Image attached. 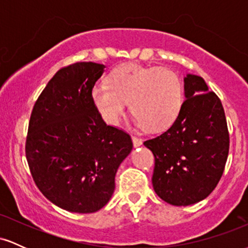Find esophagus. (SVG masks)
<instances>
[{
  "label": "esophagus",
  "mask_w": 248,
  "mask_h": 248,
  "mask_svg": "<svg viewBox=\"0 0 248 248\" xmlns=\"http://www.w3.org/2000/svg\"><path fill=\"white\" fill-rule=\"evenodd\" d=\"M132 140H133L134 147H140L141 144H142V140H141V139L136 138V136H132Z\"/></svg>",
  "instance_id": "34e87169"
}]
</instances>
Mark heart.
Wrapping results in <instances>:
<instances>
[{"instance_id":"obj_1","label":"heart","mask_w":248,"mask_h":248,"mask_svg":"<svg viewBox=\"0 0 248 248\" xmlns=\"http://www.w3.org/2000/svg\"><path fill=\"white\" fill-rule=\"evenodd\" d=\"M91 95L101 118L110 126L119 124L129 102L136 124L149 132H160L179 114L183 85L170 69L124 64L110 72L108 84H95Z\"/></svg>"}]
</instances>
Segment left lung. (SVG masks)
<instances>
[{
    "label": "left lung",
    "instance_id": "1",
    "mask_svg": "<svg viewBox=\"0 0 248 248\" xmlns=\"http://www.w3.org/2000/svg\"><path fill=\"white\" fill-rule=\"evenodd\" d=\"M186 100L164 133L144 141L155 157L153 186L161 199L176 206L203 201L217 186L230 148L220 99L202 77L184 78Z\"/></svg>",
    "mask_w": 248,
    "mask_h": 248
}]
</instances>
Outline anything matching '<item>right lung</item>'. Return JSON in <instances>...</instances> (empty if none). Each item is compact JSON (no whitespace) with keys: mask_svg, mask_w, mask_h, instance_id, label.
Here are the masks:
<instances>
[{"mask_svg":"<svg viewBox=\"0 0 248 248\" xmlns=\"http://www.w3.org/2000/svg\"><path fill=\"white\" fill-rule=\"evenodd\" d=\"M105 65L75 62L47 82L35 102L25 155L37 187L70 212H96L115 189V173L129 155V134L108 126L92 101Z\"/></svg>","mask_w":248,"mask_h":248,"instance_id":"right-lung-1","label":"right lung"}]
</instances>
